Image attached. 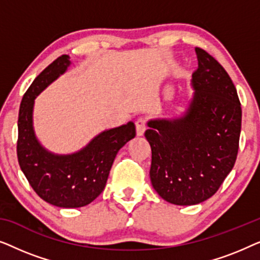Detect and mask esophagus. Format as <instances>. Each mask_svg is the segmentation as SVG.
<instances>
[{"label":"esophagus","instance_id":"1","mask_svg":"<svg viewBox=\"0 0 260 260\" xmlns=\"http://www.w3.org/2000/svg\"><path fill=\"white\" fill-rule=\"evenodd\" d=\"M145 133V120L143 118H140L136 120V134L138 137L143 136Z\"/></svg>","mask_w":260,"mask_h":260}]
</instances>
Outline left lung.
<instances>
[{"label": "left lung", "mask_w": 260, "mask_h": 260, "mask_svg": "<svg viewBox=\"0 0 260 260\" xmlns=\"http://www.w3.org/2000/svg\"><path fill=\"white\" fill-rule=\"evenodd\" d=\"M193 95L177 116L154 118L144 136L151 147L150 180L163 200L191 206L213 197L236 163L241 131L237 88L225 69L195 48Z\"/></svg>", "instance_id": "left-lung-1"}]
</instances>
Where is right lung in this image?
I'll list each match as a JSON object with an SVG mask.
<instances>
[{
	"label": "right lung",
	"mask_w": 260,
	"mask_h": 260,
	"mask_svg": "<svg viewBox=\"0 0 260 260\" xmlns=\"http://www.w3.org/2000/svg\"><path fill=\"white\" fill-rule=\"evenodd\" d=\"M69 55H61L35 78L20 105L17 158L28 182L42 200L56 207L78 208L91 204L104 190L117 152L136 136L134 122L106 129L71 154L46 149L34 130L35 99L67 72Z\"/></svg>",
	"instance_id": "right-lung-1"
}]
</instances>
